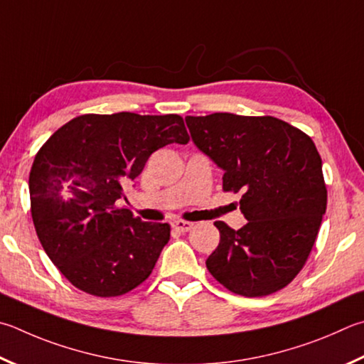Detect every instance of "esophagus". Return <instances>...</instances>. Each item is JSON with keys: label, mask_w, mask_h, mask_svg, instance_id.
Returning a JSON list of instances; mask_svg holds the SVG:
<instances>
[{"label": "esophagus", "mask_w": 364, "mask_h": 364, "mask_svg": "<svg viewBox=\"0 0 364 364\" xmlns=\"http://www.w3.org/2000/svg\"><path fill=\"white\" fill-rule=\"evenodd\" d=\"M194 224L189 223V221H183V220H176L171 223V228H173V230H176V232H188V230L193 229Z\"/></svg>", "instance_id": "obj_1"}]
</instances>
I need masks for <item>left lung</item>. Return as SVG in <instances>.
<instances>
[{
	"instance_id": "1",
	"label": "left lung",
	"mask_w": 364,
	"mask_h": 364,
	"mask_svg": "<svg viewBox=\"0 0 364 364\" xmlns=\"http://www.w3.org/2000/svg\"><path fill=\"white\" fill-rule=\"evenodd\" d=\"M193 141L224 170L223 191L242 193L248 223L216 221L220 245L207 269L229 291L272 294L291 283L312 251L328 193L312 138L272 116H188Z\"/></svg>"
}]
</instances>
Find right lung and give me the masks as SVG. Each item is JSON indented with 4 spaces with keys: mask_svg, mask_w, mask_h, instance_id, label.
Listing matches in <instances>:
<instances>
[{
    "mask_svg": "<svg viewBox=\"0 0 364 364\" xmlns=\"http://www.w3.org/2000/svg\"><path fill=\"white\" fill-rule=\"evenodd\" d=\"M178 114H82L35 156L31 218L38 239L73 287L98 297L132 291L170 240L167 223H144L117 200L165 144H186Z\"/></svg>",
    "mask_w": 364,
    "mask_h": 364,
    "instance_id": "right-lung-1",
    "label": "right lung"
}]
</instances>
